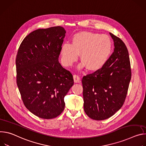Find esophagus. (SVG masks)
Listing matches in <instances>:
<instances>
[{"label": "esophagus", "mask_w": 146, "mask_h": 146, "mask_svg": "<svg viewBox=\"0 0 146 146\" xmlns=\"http://www.w3.org/2000/svg\"><path fill=\"white\" fill-rule=\"evenodd\" d=\"M74 80L75 83H80V78L77 75H74Z\"/></svg>", "instance_id": "34e87169"}]
</instances>
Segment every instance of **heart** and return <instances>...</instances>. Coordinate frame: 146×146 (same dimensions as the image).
I'll return each mask as SVG.
<instances>
[{
	"label": "heart",
	"instance_id": "heart-1",
	"mask_svg": "<svg viewBox=\"0 0 146 146\" xmlns=\"http://www.w3.org/2000/svg\"><path fill=\"white\" fill-rule=\"evenodd\" d=\"M112 50V42L106 35L91 32H81L74 35L72 43H64L61 48L62 64L71 67L80 54L82 62L79 68L85 67L89 71L100 69L108 61Z\"/></svg>",
	"mask_w": 146,
	"mask_h": 146
}]
</instances>
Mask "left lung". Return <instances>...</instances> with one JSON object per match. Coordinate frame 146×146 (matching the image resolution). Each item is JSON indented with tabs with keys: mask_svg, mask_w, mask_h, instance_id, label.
<instances>
[{
	"mask_svg": "<svg viewBox=\"0 0 146 146\" xmlns=\"http://www.w3.org/2000/svg\"><path fill=\"white\" fill-rule=\"evenodd\" d=\"M114 50L100 69L82 78L84 110L94 120L106 119L123 106L132 72L127 48L118 37L110 33Z\"/></svg>",
	"mask_w": 146,
	"mask_h": 146,
	"instance_id": "8db88e82",
	"label": "left lung"
}]
</instances>
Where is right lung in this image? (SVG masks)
Listing matches in <instances>:
<instances>
[{"label":"right lung","mask_w":146,"mask_h":146,"mask_svg":"<svg viewBox=\"0 0 146 146\" xmlns=\"http://www.w3.org/2000/svg\"><path fill=\"white\" fill-rule=\"evenodd\" d=\"M66 31L60 26L38 29L21 42L16 56V80L23 102L43 119L58 117L74 85L72 74L58 61Z\"/></svg>","instance_id":"1"}]
</instances>
